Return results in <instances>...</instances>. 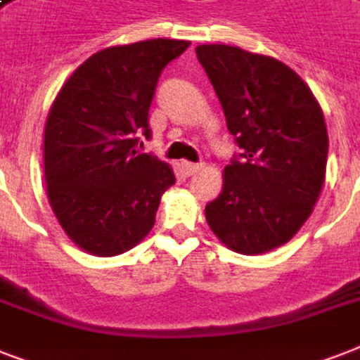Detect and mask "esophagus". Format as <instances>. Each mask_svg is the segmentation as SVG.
<instances>
[{
  "mask_svg": "<svg viewBox=\"0 0 360 360\" xmlns=\"http://www.w3.org/2000/svg\"><path fill=\"white\" fill-rule=\"evenodd\" d=\"M181 168H183V172H185L186 175H194L198 174L203 166L202 164H194V162H181Z\"/></svg>",
  "mask_w": 360,
  "mask_h": 360,
  "instance_id": "34e87169",
  "label": "esophagus"
}]
</instances>
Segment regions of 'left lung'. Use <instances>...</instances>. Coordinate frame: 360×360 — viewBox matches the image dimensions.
Returning <instances> with one entry per match:
<instances>
[{
  "label": "left lung",
  "instance_id": "8db88e82",
  "mask_svg": "<svg viewBox=\"0 0 360 360\" xmlns=\"http://www.w3.org/2000/svg\"><path fill=\"white\" fill-rule=\"evenodd\" d=\"M207 72L240 153L205 205L213 233L246 256L284 245L321 194L329 153L323 112L288 65L226 44H202Z\"/></svg>",
  "mask_w": 360,
  "mask_h": 360
}]
</instances>
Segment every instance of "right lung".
<instances>
[{
    "label": "right lung",
    "instance_id": "right-lung-1",
    "mask_svg": "<svg viewBox=\"0 0 360 360\" xmlns=\"http://www.w3.org/2000/svg\"><path fill=\"white\" fill-rule=\"evenodd\" d=\"M188 41L151 39L93 53L59 89L44 127L48 202L69 239L93 256L130 250L151 231L174 169L136 153L151 138L158 76Z\"/></svg>",
    "mask_w": 360,
    "mask_h": 360
}]
</instances>
